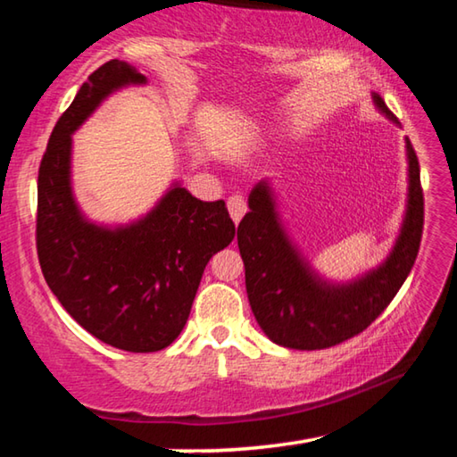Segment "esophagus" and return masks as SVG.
<instances>
[{"label": "esophagus", "instance_id": "1", "mask_svg": "<svg viewBox=\"0 0 457 457\" xmlns=\"http://www.w3.org/2000/svg\"><path fill=\"white\" fill-rule=\"evenodd\" d=\"M228 212L231 215V220H234L236 223H239V220H242L244 215H245V212H247L245 199L242 195H231L228 199Z\"/></svg>", "mask_w": 457, "mask_h": 457}]
</instances>
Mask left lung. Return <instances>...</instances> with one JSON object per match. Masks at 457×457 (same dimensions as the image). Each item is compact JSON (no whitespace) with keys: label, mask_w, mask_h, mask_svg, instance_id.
I'll return each instance as SVG.
<instances>
[{"label":"left lung","mask_w":457,"mask_h":457,"mask_svg":"<svg viewBox=\"0 0 457 457\" xmlns=\"http://www.w3.org/2000/svg\"><path fill=\"white\" fill-rule=\"evenodd\" d=\"M373 98L393 119L383 98ZM407 159L409 205L391 256L361 280L343 286L322 282L311 272L278 223L268 183L253 187L250 212L237 226V245L252 312L270 340L298 351L328 349L357 337L391 304L411 272L423 234L420 161L409 138Z\"/></svg>","instance_id":"obj_1"}]
</instances>
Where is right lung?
<instances>
[{"instance_id":"1","label":"right lung","mask_w":457,"mask_h":457,"mask_svg":"<svg viewBox=\"0 0 457 457\" xmlns=\"http://www.w3.org/2000/svg\"><path fill=\"white\" fill-rule=\"evenodd\" d=\"M143 82L127 62L96 68L58 119L37 171L36 247L46 282L84 330L129 353L161 351L181 335L207 262L236 236L221 199L201 201L183 187L127 228H98L80 215L71 135L112 90Z\"/></svg>"}]
</instances>
